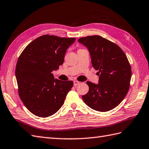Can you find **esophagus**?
Masks as SVG:
<instances>
[{
    "label": "esophagus",
    "instance_id": "obj_1",
    "mask_svg": "<svg viewBox=\"0 0 149 149\" xmlns=\"http://www.w3.org/2000/svg\"><path fill=\"white\" fill-rule=\"evenodd\" d=\"M80 82H79V81H74V85L75 86H77V85H79V84H80Z\"/></svg>",
    "mask_w": 149,
    "mask_h": 149
}]
</instances>
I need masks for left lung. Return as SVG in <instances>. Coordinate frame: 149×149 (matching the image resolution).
Returning <instances> with one entry per match:
<instances>
[{
  "instance_id": "1",
  "label": "left lung",
  "mask_w": 149,
  "mask_h": 149,
  "mask_svg": "<svg viewBox=\"0 0 149 149\" xmlns=\"http://www.w3.org/2000/svg\"><path fill=\"white\" fill-rule=\"evenodd\" d=\"M78 41L88 49L92 66L100 75L98 84L87 82L89 91L82 96V100L96 111L114 109L130 88L131 68L126 55L116 44L100 36L82 37Z\"/></svg>"
}]
</instances>
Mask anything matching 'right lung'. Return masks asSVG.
<instances>
[{
  "label": "right lung",
  "instance_id": "add662e5",
  "mask_svg": "<svg viewBox=\"0 0 149 149\" xmlns=\"http://www.w3.org/2000/svg\"><path fill=\"white\" fill-rule=\"evenodd\" d=\"M75 40L44 35L31 42L19 56L15 70L18 94L35 116H51L63 105L74 83L54 79L52 72L63 63L67 49Z\"/></svg>",
  "mask_w": 149,
  "mask_h": 149
}]
</instances>
